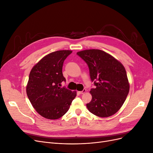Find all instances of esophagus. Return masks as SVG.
Listing matches in <instances>:
<instances>
[{"label": "esophagus", "mask_w": 153, "mask_h": 153, "mask_svg": "<svg viewBox=\"0 0 153 153\" xmlns=\"http://www.w3.org/2000/svg\"><path fill=\"white\" fill-rule=\"evenodd\" d=\"M86 91H87V90L85 89H83L82 91H79V92H79V93L80 94H84L85 93V92H86Z\"/></svg>", "instance_id": "34e87169"}]
</instances>
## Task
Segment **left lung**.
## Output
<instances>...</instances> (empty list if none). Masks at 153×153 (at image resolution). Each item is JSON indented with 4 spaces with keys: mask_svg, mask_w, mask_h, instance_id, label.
<instances>
[{
    "mask_svg": "<svg viewBox=\"0 0 153 153\" xmlns=\"http://www.w3.org/2000/svg\"><path fill=\"white\" fill-rule=\"evenodd\" d=\"M76 54L87 63L96 87L91 89V102L87 107L100 117L115 114L124 103L129 91L126 69L112 55L101 50H82Z\"/></svg>",
    "mask_w": 153,
    "mask_h": 153,
    "instance_id": "left-lung-1",
    "label": "left lung"
}]
</instances>
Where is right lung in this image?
I'll list each match as a JSON object with an SVG mask.
<instances>
[{
	"label": "right lung",
	"instance_id": "1",
	"mask_svg": "<svg viewBox=\"0 0 153 153\" xmlns=\"http://www.w3.org/2000/svg\"><path fill=\"white\" fill-rule=\"evenodd\" d=\"M71 50H59L46 55L32 68L26 87L27 96L34 108L41 116L57 119L69 110L76 91L61 84L66 81L62 74L64 60Z\"/></svg>",
	"mask_w": 153,
	"mask_h": 153
}]
</instances>
